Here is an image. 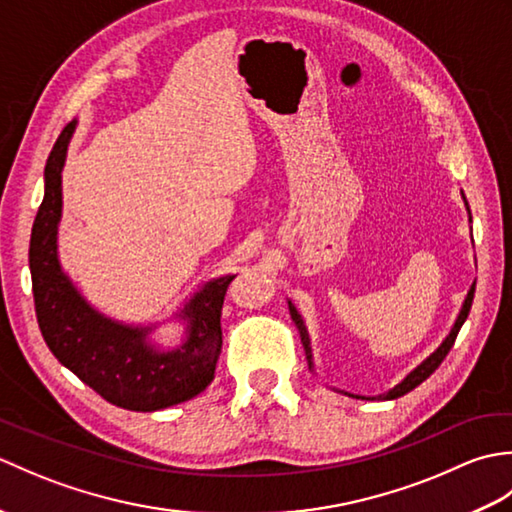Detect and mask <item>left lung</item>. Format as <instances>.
<instances>
[{
  "label": "left lung",
  "mask_w": 512,
  "mask_h": 512,
  "mask_svg": "<svg viewBox=\"0 0 512 512\" xmlns=\"http://www.w3.org/2000/svg\"><path fill=\"white\" fill-rule=\"evenodd\" d=\"M462 200H464V206H466V211H469V222H473L471 220V209H469V202H466V198H464V193H462ZM473 295H475V281H473V286L469 288V292H466V297H464V303H462V308H460V314H458V319H455V323H453V328H451V332L444 336V341L436 347V350H433L427 358H424V361L420 363V365H416L411 369V372L400 380L398 385H394L391 389H387L385 394H378V396H361V394H352V391H345V389H334V391H339V394H345V396H352V398H361V400H396V398H400V396H405V394H409L411 389H416L422 380H427L433 372H436V369L440 367V363L444 361V358H447V354H449V350L453 347V343H455V336H458V332H460V328L464 325V321H466V317H469V312H471V306H473ZM288 310H290V317H292V321H295V325H297V330H299V334H301V343H303V350H306V358H308V363H310V369L314 372V358H312V345H310V334H308V328H306V323H303V319H301V314H299V310L295 308V303H292L290 299H288Z\"/></svg>",
  "instance_id": "left-lung-1"
}]
</instances>
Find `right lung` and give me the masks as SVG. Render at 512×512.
<instances>
[{
  "label": "right lung",
  "mask_w": 512,
  "mask_h": 512,
  "mask_svg": "<svg viewBox=\"0 0 512 512\" xmlns=\"http://www.w3.org/2000/svg\"><path fill=\"white\" fill-rule=\"evenodd\" d=\"M76 121L54 143L43 202L30 235V275L37 321L57 361L107 402L129 411H160L191 400L211 385L222 347V303L235 275L209 279L173 314L184 325L176 347L158 345L160 323L134 325L105 317L81 295L59 259L63 213L61 171Z\"/></svg>",
  "instance_id": "add662e5"
}]
</instances>
